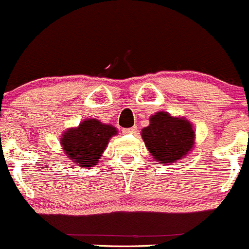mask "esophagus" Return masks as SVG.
<instances>
[{"mask_svg": "<svg viewBox=\"0 0 249 249\" xmlns=\"http://www.w3.org/2000/svg\"><path fill=\"white\" fill-rule=\"evenodd\" d=\"M137 130H138V128L135 127V125H133V127H130V128H124V134H135V133H137Z\"/></svg>", "mask_w": 249, "mask_h": 249, "instance_id": "obj_1", "label": "esophagus"}]
</instances>
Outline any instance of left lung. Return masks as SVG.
Returning <instances> with one entry per match:
<instances>
[{
    "label": "left lung",
    "instance_id": "obj_1",
    "mask_svg": "<svg viewBox=\"0 0 249 249\" xmlns=\"http://www.w3.org/2000/svg\"><path fill=\"white\" fill-rule=\"evenodd\" d=\"M149 121L150 124L142 128L140 134L156 162L176 163L190 154L195 146V128L186 117L157 111L150 116Z\"/></svg>",
    "mask_w": 249,
    "mask_h": 249
}]
</instances>
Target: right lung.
<instances>
[{
    "label": "right lung",
    "instance_id": "obj_1",
    "mask_svg": "<svg viewBox=\"0 0 249 249\" xmlns=\"http://www.w3.org/2000/svg\"><path fill=\"white\" fill-rule=\"evenodd\" d=\"M117 134V128L87 119L77 127L68 128L60 137L63 152L82 168L94 167L102 159L110 139Z\"/></svg>",
    "mask_w": 249,
    "mask_h": 249
}]
</instances>
